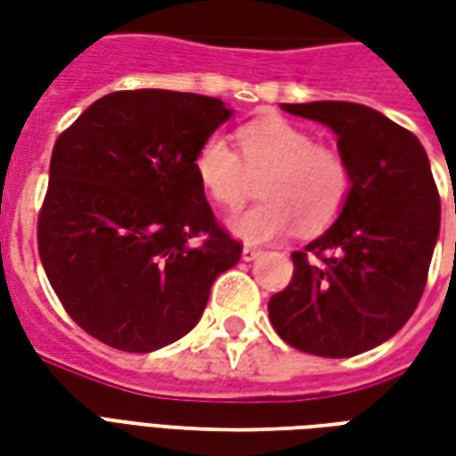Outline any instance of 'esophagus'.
Here are the masks:
<instances>
[{
	"mask_svg": "<svg viewBox=\"0 0 456 456\" xmlns=\"http://www.w3.org/2000/svg\"><path fill=\"white\" fill-rule=\"evenodd\" d=\"M258 254H261V251H258L256 247H244V251H241V258H244V261H251V258H256Z\"/></svg>",
	"mask_w": 456,
	"mask_h": 456,
	"instance_id": "esophagus-1",
	"label": "esophagus"
}]
</instances>
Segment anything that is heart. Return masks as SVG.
<instances>
[{
  "instance_id": "heart-1",
  "label": "heart",
  "mask_w": 456,
  "mask_h": 456,
  "mask_svg": "<svg viewBox=\"0 0 456 456\" xmlns=\"http://www.w3.org/2000/svg\"><path fill=\"white\" fill-rule=\"evenodd\" d=\"M239 151L222 134H209L192 159L195 178L222 208H239L261 175L258 202L229 217V229L258 244L288 234H317L342 215L352 192V168L342 153L315 143L310 131L290 121H258L241 126Z\"/></svg>"
}]
</instances>
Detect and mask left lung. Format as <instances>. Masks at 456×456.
<instances>
[{"label":"left lung","instance_id":"1","mask_svg":"<svg viewBox=\"0 0 456 456\" xmlns=\"http://www.w3.org/2000/svg\"><path fill=\"white\" fill-rule=\"evenodd\" d=\"M325 124L352 168V192L322 237L293 251V278L268 300L283 342L344 359L379 346L420 303L440 234V192L415 134L354 102L283 104Z\"/></svg>","mask_w":456,"mask_h":456}]
</instances>
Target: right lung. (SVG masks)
<instances>
[{"label": "right lung", "instance_id": "1", "mask_svg": "<svg viewBox=\"0 0 456 456\" xmlns=\"http://www.w3.org/2000/svg\"><path fill=\"white\" fill-rule=\"evenodd\" d=\"M232 117L217 97L121 90L58 136L38 254L87 335L146 354L185 337L241 244L219 227L192 159Z\"/></svg>", "mask_w": 456, "mask_h": 456}]
</instances>
